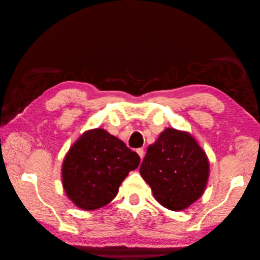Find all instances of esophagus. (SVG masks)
Segmentation results:
<instances>
[{
  "mask_svg": "<svg viewBox=\"0 0 260 260\" xmlns=\"http://www.w3.org/2000/svg\"><path fill=\"white\" fill-rule=\"evenodd\" d=\"M136 152H138V154L140 155L141 159H143V157H144V150L142 148H140V149L136 150Z\"/></svg>",
  "mask_w": 260,
  "mask_h": 260,
  "instance_id": "obj_1",
  "label": "esophagus"
}]
</instances>
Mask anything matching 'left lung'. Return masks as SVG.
I'll return each instance as SVG.
<instances>
[{
  "label": "left lung",
  "mask_w": 260,
  "mask_h": 260,
  "mask_svg": "<svg viewBox=\"0 0 260 260\" xmlns=\"http://www.w3.org/2000/svg\"><path fill=\"white\" fill-rule=\"evenodd\" d=\"M209 160L198 141L185 131L166 128L149 145L140 174L154 199L165 208L181 211L204 194Z\"/></svg>",
  "instance_id": "obj_1"
}]
</instances>
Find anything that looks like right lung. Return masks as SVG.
<instances>
[{
	"instance_id": "1",
	"label": "right lung",
	"mask_w": 260,
	"mask_h": 260,
	"mask_svg": "<svg viewBox=\"0 0 260 260\" xmlns=\"http://www.w3.org/2000/svg\"><path fill=\"white\" fill-rule=\"evenodd\" d=\"M139 154L103 128L86 131L63 159L66 194L83 210H95L115 199L120 184L139 167Z\"/></svg>"
}]
</instances>
